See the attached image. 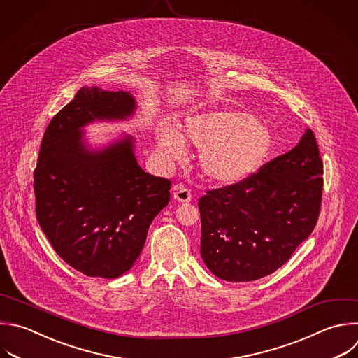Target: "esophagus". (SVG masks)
<instances>
[{
    "instance_id": "obj_1",
    "label": "esophagus",
    "mask_w": 358,
    "mask_h": 358,
    "mask_svg": "<svg viewBox=\"0 0 358 358\" xmlns=\"http://www.w3.org/2000/svg\"><path fill=\"white\" fill-rule=\"evenodd\" d=\"M173 199L182 203H187L192 200V193L183 185H175L173 187Z\"/></svg>"
}]
</instances>
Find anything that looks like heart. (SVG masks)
I'll return each mask as SVG.
<instances>
[{"mask_svg":"<svg viewBox=\"0 0 358 358\" xmlns=\"http://www.w3.org/2000/svg\"><path fill=\"white\" fill-rule=\"evenodd\" d=\"M157 137L168 158L183 155L185 143L173 129L161 127ZM186 137L201 151L199 164L203 173L221 185L241 182L256 172L271 145L260 120L238 110H215L192 119Z\"/></svg>","mask_w":358,"mask_h":358,"instance_id":"heart-1","label":"heart"}]
</instances>
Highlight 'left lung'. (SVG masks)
Returning a JSON list of instances; mask_svg holds the SVG:
<instances>
[{
  "label": "left lung",
  "mask_w": 358,
  "mask_h": 358,
  "mask_svg": "<svg viewBox=\"0 0 358 358\" xmlns=\"http://www.w3.org/2000/svg\"><path fill=\"white\" fill-rule=\"evenodd\" d=\"M323 162L312 130L288 152L241 182L199 200L200 253L214 275L253 281L281 267L313 231L320 213Z\"/></svg>",
  "instance_id": "left-lung-1"
}]
</instances>
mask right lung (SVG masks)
I'll return each mask as SVG.
<instances>
[{
  "label": "right lung",
  "instance_id": "add662e5",
  "mask_svg": "<svg viewBox=\"0 0 358 358\" xmlns=\"http://www.w3.org/2000/svg\"><path fill=\"white\" fill-rule=\"evenodd\" d=\"M129 92L81 88L48 126L34 173L36 217L57 255L88 277L116 278L140 256L148 228L171 200V180L144 172L126 137L88 151L80 127L124 119Z\"/></svg>",
  "mask_w": 358,
  "mask_h": 358
}]
</instances>
